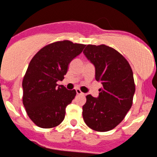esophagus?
I'll list each match as a JSON object with an SVG mask.
<instances>
[{"label": "esophagus", "instance_id": "obj_1", "mask_svg": "<svg viewBox=\"0 0 157 157\" xmlns=\"http://www.w3.org/2000/svg\"><path fill=\"white\" fill-rule=\"evenodd\" d=\"M76 93H77L78 95H84V93H82V92L80 91V89H78V88L76 89Z\"/></svg>", "mask_w": 157, "mask_h": 157}]
</instances>
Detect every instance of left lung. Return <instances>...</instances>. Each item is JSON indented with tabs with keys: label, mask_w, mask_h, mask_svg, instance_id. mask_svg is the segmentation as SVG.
Masks as SVG:
<instances>
[{
	"label": "left lung",
	"mask_w": 157,
	"mask_h": 157,
	"mask_svg": "<svg viewBox=\"0 0 157 157\" xmlns=\"http://www.w3.org/2000/svg\"><path fill=\"white\" fill-rule=\"evenodd\" d=\"M83 54L95 67L96 80L102 84L98 98L86 97L83 120L93 130H111L124 120L133 104V71L122 55L105 45H87Z\"/></svg>",
	"instance_id": "left-lung-1"
}]
</instances>
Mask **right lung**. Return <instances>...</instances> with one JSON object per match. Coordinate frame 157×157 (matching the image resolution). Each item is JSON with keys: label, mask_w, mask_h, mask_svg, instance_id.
<instances>
[{"label": "right lung", "mask_w": 157, "mask_h": 157, "mask_svg": "<svg viewBox=\"0 0 157 157\" xmlns=\"http://www.w3.org/2000/svg\"><path fill=\"white\" fill-rule=\"evenodd\" d=\"M84 47L60 41L42 48L31 59L22 83L23 103L29 117L40 128H53L65 119V108L76 91L56 82L64 79L69 64Z\"/></svg>", "instance_id": "1"}]
</instances>
